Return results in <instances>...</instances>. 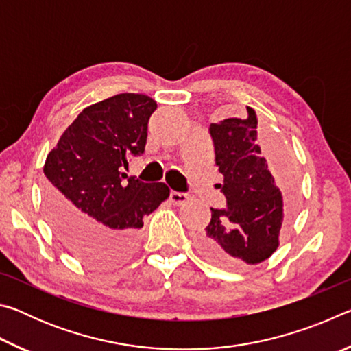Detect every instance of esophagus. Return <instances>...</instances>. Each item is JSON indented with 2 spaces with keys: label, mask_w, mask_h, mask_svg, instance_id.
I'll list each match as a JSON object with an SVG mask.
<instances>
[{
  "label": "esophagus",
  "mask_w": 351,
  "mask_h": 351,
  "mask_svg": "<svg viewBox=\"0 0 351 351\" xmlns=\"http://www.w3.org/2000/svg\"><path fill=\"white\" fill-rule=\"evenodd\" d=\"M170 201L175 206H182L189 201V195L187 193H181V192H171L170 193Z\"/></svg>",
  "instance_id": "34e87169"
}]
</instances>
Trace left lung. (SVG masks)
I'll return each instance as SVG.
<instances>
[{
    "instance_id": "obj_1",
    "label": "left lung",
    "mask_w": 351,
    "mask_h": 351,
    "mask_svg": "<svg viewBox=\"0 0 351 351\" xmlns=\"http://www.w3.org/2000/svg\"><path fill=\"white\" fill-rule=\"evenodd\" d=\"M246 108V119L229 117L209 127L215 164L224 178L217 187L228 206L210 207L212 218L199 237V251L212 263L228 269H245L271 257L293 203L289 181L278 189L261 156L257 114Z\"/></svg>"
}]
</instances>
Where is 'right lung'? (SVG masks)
I'll use <instances>...</instances> for the list:
<instances>
[{
  "label": "right lung",
  "mask_w": 351,
  "mask_h": 351,
  "mask_svg": "<svg viewBox=\"0 0 351 351\" xmlns=\"http://www.w3.org/2000/svg\"><path fill=\"white\" fill-rule=\"evenodd\" d=\"M156 102L123 93L86 106L64 130L45 162V204L51 224L77 257L116 265L134 252L144 218L169 198L164 182L123 173L128 156L145 150Z\"/></svg>",
  "instance_id": "add662e5"
}]
</instances>
